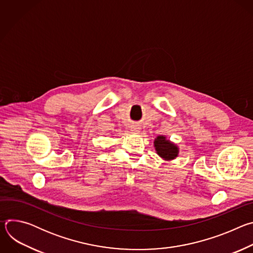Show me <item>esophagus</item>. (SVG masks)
Returning <instances> with one entry per match:
<instances>
[{"instance_id":"obj_1","label":"esophagus","mask_w":253,"mask_h":253,"mask_svg":"<svg viewBox=\"0 0 253 253\" xmlns=\"http://www.w3.org/2000/svg\"><path fill=\"white\" fill-rule=\"evenodd\" d=\"M132 131H135V132H138V130H137V128H134V130H132Z\"/></svg>"}]
</instances>
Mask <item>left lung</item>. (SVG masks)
Wrapping results in <instances>:
<instances>
[{
  "label": "left lung",
  "mask_w": 253,
  "mask_h": 253,
  "mask_svg": "<svg viewBox=\"0 0 253 253\" xmlns=\"http://www.w3.org/2000/svg\"><path fill=\"white\" fill-rule=\"evenodd\" d=\"M154 146L157 154L165 160H172L178 155V148L174 144L165 139L164 136H158L154 141Z\"/></svg>",
  "instance_id": "8db88e82"
}]
</instances>
